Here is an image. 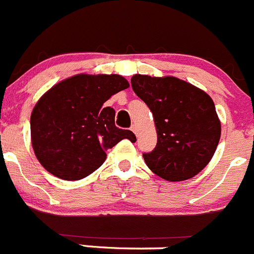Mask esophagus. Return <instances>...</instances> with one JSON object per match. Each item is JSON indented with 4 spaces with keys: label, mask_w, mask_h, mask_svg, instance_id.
<instances>
[{
    "label": "esophagus",
    "mask_w": 254,
    "mask_h": 254,
    "mask_svg": "<svg viewBox=\"0 0 254 254\" xmlns=\"http://www.w3.org/2000/svg\"><path fill=\"white\" fill-rule=\"evenodd\" d=\"M131 131L133 132L134 134H137V126L136 125H132L131 126Z\"/></svg>",
    "instance_id": "34e87169"
}]
</instances>
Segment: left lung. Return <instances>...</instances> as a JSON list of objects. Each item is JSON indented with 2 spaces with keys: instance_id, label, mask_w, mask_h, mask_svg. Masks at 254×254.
I'll list each match as a JSON object with an SVG mask.
<instances>
[{
  "instance_id": "1",
  "label": "left lung",
  "mask_w": 254,
  "mask_h": 254,
  "mask_svg": "<svg viewBox=\"0 0 254 254\" xmlns=\"http://www.w3.org/2000/svg\"><path fill=\"white\" fill-rule=\"evenodd\" d=\"M134 93L154 118L157 144L143 158L149 170L166 181L194 177L211 161L221 138V122L212 98L176 77L134 74Z\"/></svg>"
}]
</instances>
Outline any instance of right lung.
I'll return each mask as SVG.
<instances>
[{
	"mask_svg": "<svg viewBox=\"0 0 254 254\" xmlns=\"http://www.w3.org/2000/svg\"><path fill=\"white\" fill-rule=\"evenodd\" d=\"M128 82L120 74H77L55 84L31 115L36 157L50 173L64 181L87 177L105 162L106 151L133 132L116 127L113 108L103 103Z\"/></svg>",
	"mask_w": 254,
	"mask_h": 254,
	"instance_id": "1",
	"label": "right lung"
}]
</instances>
